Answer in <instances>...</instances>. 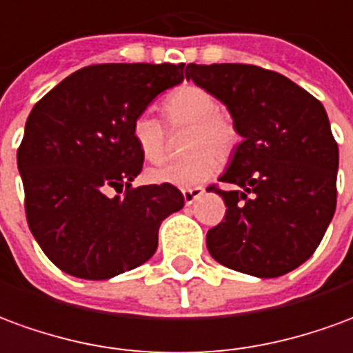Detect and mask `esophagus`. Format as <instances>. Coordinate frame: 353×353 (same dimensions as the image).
<instances>
[{
  "label": "esophagus",
  "instance_id": "1",
  "mask_svg": "<svg viewBox=\"0 0 353 353\" xmlns=\"http://www.w3.org/2000/svg\"><path fill=\"white\" fill-rule=\"evenodd\" d=\"M182 196H184V201L186 205H192L196 199L203 196V188H188V190H182Z\"/></svg>",
  "mask_w": 353,
  "mask_h": 353
}]
</instances>
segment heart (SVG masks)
I'll list each match as a JSON object with an SVG mask.
<instances>
[{"instance_id": "1", "label": "heart", "mask_w": 353, "mask_h": 353, "mask_svg": "<svg viewBox=\"0 0 353 353\" xmlns=\"http://www.w3.org/2000/svg\"><path fill=\"white\" fill-rule=\"evenodd\" d=\"M163 114L171 127H188L184 150L190 156L152 167L146 176L157 184L196 188L216 171V156H228L237 142V127L230 114L219 108L211 91L199 85H181L163 101ZM132 141L146 161L165 156V127L154 114L141 112L132 119Z\"/></svg>"}]
</instances>
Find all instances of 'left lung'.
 <instances>
[{
  "label": "left lung",
  "instance_id": "left-lung-1",
  "mask_svg": "<svg viewBox=\"0 0 353 353\" xmlns=\"http://www.w3.org/2000/svg\"><path fill=\"white\" fill-rule=\"evenodd\" d=\"M186 79L226 104L243 142L211 186L226 203L207 249L226 268L277 277L321 243L336 209L339 144L323 104L289 77L252 64H188Z\"/></svg>",
  "mask_w": 353,
  "mask_h": 353
}]
</instances>
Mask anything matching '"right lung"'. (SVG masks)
<instances>
[{"instance_id":"add662e5","label":"right lung","mask_w":353,"mask_h":353,"mask_svg":"<svg viewBox=\"0 0 353 353\" xmlns=\"http://www.w3.org/2000/svg\"><path fill=\"white\" fill-rule=\"evenodd\" d=\"M182 79L184 64H92L62 79L30 112L17 152L24 209L57 268L110 279L156 252L159 226L184 207V196L171 184L132 188L144 157L131 125ZM123 185V196L108 197Z\"/></svg>"}]
</instances>
